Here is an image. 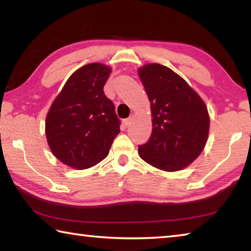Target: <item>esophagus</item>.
<instances>
[{"instance_id":"obj_1","label":"esophagus","mask_w":251,"mask_h":251,"mask_svg":"<svg viewBox=\"0 0 251 251\" xmlns=\"http://www.w3.org/2000/svg\"><path fill=\"white\" fill-rule=\"evenodd\" d=\"M131 121H133V118H131V117H129V118H126V120H124V121H123V124H124V126H126V127H128V126L130 125V123H131Z\"/></svg>"}]
</instances>
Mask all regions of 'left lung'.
I'll list each match as a JSON object with an SVG mask.
<instances>
[{
    "mask_svg": "<svg viewBox=\"0 0 251 251\" xmlns=\"http://www.w3.org/2000/svg\"><path fill=\"white\" fill-rule=\"evenodd\" d=\"M138 75L151 101L152 131L138 154L151 166L176 172L201 155L209 131L205 103L179 75L160 64H148Z\"/></svg>",
    "mask_w": 251,
    "mask_h": 251,
    "instance_id": "obj_1",
    "label": "left lung"
}]
</instances>
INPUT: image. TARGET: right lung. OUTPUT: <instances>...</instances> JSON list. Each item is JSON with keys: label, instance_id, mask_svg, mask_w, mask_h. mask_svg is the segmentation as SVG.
Returning a JSON list of instances; mask_svg holds the SVG:
<instances>
[{"label": "right lung", "instance_id": "right-lung-1", "mask_svg": "<svg viewBox=\"0 0 251 251\" xmlns=\"http://www.w3.org/2000/svg\"><path fill=\"white\" fill-rule=\"evenodd\" d=\"M110 69L100 63L71 75L53 101L45 133L53 155L67 166L85 169L108 155L121 121L104 93Z\"/></svg>", "mask_w": 251, "mask_h": 251}]
</instances>
